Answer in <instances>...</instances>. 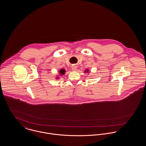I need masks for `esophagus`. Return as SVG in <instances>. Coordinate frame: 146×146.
I'll return each instance as SVG.
<instances>
[{"mask_svg":"<svg viewBox=\"0 0 146 146\" xmlns=\"http://www.w3.org/2000/svg\"><path fill=\"white\" fill-rule=\"evenodd\" d=\"M77 67L76 66H73L72 67V69L73 71H76L77 70Z\"/></svg>","mask_w":146,"mask_h":146,"instance_id":"34e87169","label":"esophagus"}]
</instances>
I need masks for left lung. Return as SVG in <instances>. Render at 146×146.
<instances>
[{"mask_svg":"<svg viewBox=\"0 0 146 146\" xmlns=\"http://www.w3.org/2000/svg\"><path fill=\"white\" fill-rule=\"evenodd\" d=\"M88 71H89V70H88V69H87V70H86L84 72H85V73H86V72L88 73Z\"/></svg>","mask_w":146,"mask_h":146,"instance_id":"left-lung-1","label":"left lung"}]
</instances>
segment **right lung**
I'll list each match as a JSON object with an SVG mask.
<instances>
[{"label":"right lung","mask_w":146,"mask_h":146,"mask_svg":"<svg viewBox=\"0 0 146 146\" xmlns=\"http://www.w3.org/2000/svg\"><path fill=\"white\" fill-rule=\"evenodd\" d=\"M59 75L60 76H62V75H64L65 74V72H66V70L64 69H61L60 70H59ZM59 78L58 77H56V79Z\"/></svg>","instance_id":"add662e5"}]
</instances>
